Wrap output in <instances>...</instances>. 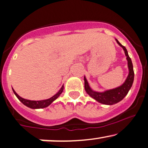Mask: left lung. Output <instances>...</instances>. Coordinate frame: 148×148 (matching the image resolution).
<instances>
[{"instance_id":"left-lung-1","label":"left lung","mask_w":148,"mask_h":148,"mask_svg":"<svg viewBox=\"0 0 148 148\" xmlns=\"http://www.w3.org/2000/svg\"><path fill=\"white\" fill-rule=\"evenodd\" d=\"M117 43L120 47L123 48L124 53L126 56V60L128 61V75L127 78L126 79L125 82L119 87H117L114 89L105 90L102 92L94 91L92 88L90 87L89 84L86 79V77L84 76V88L85 90L88 95L100 103L104 105H112L116 103L120 102L127 95L128 91L130 90V88L132 87L133 81H134V71L133 66L132 63L131 59L128 56V51L126 50V47H124L116 39Z\"/></svg>"}]
</instances>
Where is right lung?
I'll list each match as a JSON object with an SVG mask.
<instances>
[{
    "label": "right lung",
    "instance_id": "right-lung-1",
    "mask_svg": "<svg viewBox=\"0 0 148 148\" xmlns=\"http://www.w3.org/2000/svg\"><path fill=\"white\" fill-rule=\"evenodd\" d=\"M12 90H13V93L15 94V95L16 96L17 98L20 100L23 104L26 105V107H30V108L31 109H42V108H45V107H48L49 105L53 102V101H54L57 98L61 95V94H62V92H63V90H64V86H62V87H61L60 90L55 95H53L52 97L49 98L48 99L41 100V101H30V100L23 99V98L20 97L18 94L15 92V91L13 89V88Z\"/></svg>",
    "mask_w": 148,
    "mask_h": 148
}]
</instances>
